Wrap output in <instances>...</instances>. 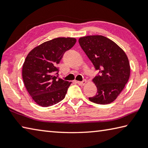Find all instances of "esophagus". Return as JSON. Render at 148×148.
<instances>
[{
    "label": "esophagus",
    "instance_id": "34e87169",
    "mask_svg": "<svg viewBox=\"0 0 148 148\" xmlns=\"http://www.w3.org/2000/svg\"><path fill=\"white\" fill-rule=\"evenodd\" d=\"M77 84L79 85V86H84L85 84H86V83H87V81L86 79H84V81H82V82H77Z\"/></svg>",
    "mask_w": 148,
    "mask_h": 148
}]
</instances>
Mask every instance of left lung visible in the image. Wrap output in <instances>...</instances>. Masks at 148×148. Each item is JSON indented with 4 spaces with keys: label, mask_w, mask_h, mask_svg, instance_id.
I'll return each mask as SVG.
<instances>
[{
    "label": "left lung",
    "mask_w": 148,
    "mask_h": 148,
    "mask_svg": "<svg viewBox=\"0 0 148 148\" xmlns=\"http://www.w3.org/2000/svg\"><path fill=\"white\" fill-rule=\"evenodd\" d=\"M79 44L99 71L92 79L97 94L89 97V101L99 104L114 102L129 79L131 69L126 53L114 42L101 35L82 37Z\"/></svg>",
    "instance_id": "1"
}]
</instances>
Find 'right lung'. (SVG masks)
<instances>
[{
	"label": "right lung",
	"instance_id": "right-lung-1",
	"mask_svg": "<svg viewBox=\"0 0 148 148\" xmlns=\"http://www.w3.org/2000/svg\"><path fill=\"white\" fill-rule=\"evenodd\" d=\"M76 42L74 38H57L31 50L23 65L22 76L33 101L47 107L63 100L71 82L59 78V64L66 51Z\"/></svg>",
	"mask_w": 148,
	"mask_h": 148
}]
</instances>
